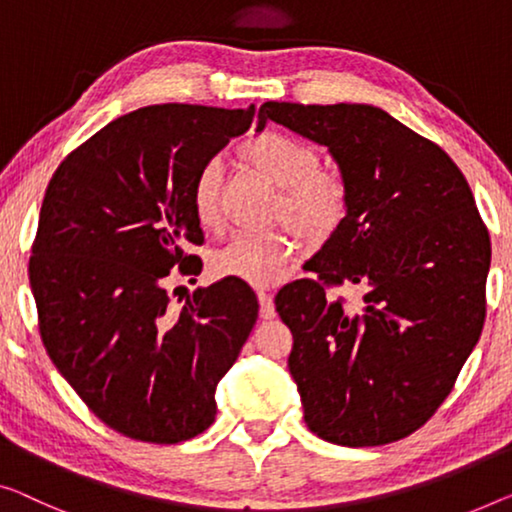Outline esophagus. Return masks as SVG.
I'll return each instance as SVG.
<instances>
[{
  "instance_id": "obj_1",
  "label": "esophagus",
  "mask_w": 512,
  "mask_h": 512,
  "mask_svg": "<svg viewBox=\"0 0 512 512\" xmlns=\"http://www.w3.org/2000/svg\"><path fill=\"white\" fill-rule=\"evenodd\" d=\"M259 299V317L262 319H273L276 317V305H273V299L266 292H257Z\"/></svg>"
}]
</instances>
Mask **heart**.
Listing matches in <instances>:
<instances>
[{
  "instance_id": "obj_1",
  "label": "heart",
  "mask_w": 512,
  "mask_h": 512,
  "mask_svg": "<svg viewBox=\"0 0 512 512\" xmlns=\"http://www.w3.org/2000/svg\"><path fill=\"white\" fill-rule=\"evenodd\" d=\"M239 160L280 188L273 220L285 223L305 246H322L345 223L349 202L345 179L338 172L317 167V151L310 144L264 133L241 144ZM220 181L223 172L218 160H209L197 170L190 186V207L202 230H213L220 220ZM292 250L285 232L239 234L211 257V271L218 278L273 287L285 273Z\"/></svg>"
}]
</instances>
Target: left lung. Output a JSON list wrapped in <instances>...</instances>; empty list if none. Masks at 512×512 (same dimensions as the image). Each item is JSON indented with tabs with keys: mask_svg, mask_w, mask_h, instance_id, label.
Returning a JSON list of instances; mask_svg holds the SVG:
<instances>
[{
	"mask_svg": "<svg viewBox=\"0 0 512 512\" xmlns=\"http://www.w3.org/2000/svg\"><path fill=\"white\" fill-rule=\"evenodd\" d=\"M266 121L329 151L347 186L340 230L310 259L319 280L276 296L287 358L317 437L361 448L418 430L451 393L485 322L490 234L437 144L365 103H264ZM364 289L354 306L326 284Z\"/></svg>",
	"mask_w": 512,
	"mask_h": 512,
	"instance_id": "1",
	"label": "left lung"
}]
</instances>
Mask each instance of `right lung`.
Returning <instances> with one entry per match:
<instances>
[{
    "instance_id": "right-lung-1",
    "label": "right lung",
    "mask_w": 512,
    "mask_h": 512,
    "mask_svg": "<svg viewBox=\"0 0 512 512\" xmlns=\"http://www.w3.org/2000/svg\"><path fill=\"white\" fill-rule=\"evenodd\" d=\"M246 110L149 105L110 121L45 190L29 282L41 338L75 393L112 430L179 444L216 418V388L257 322V299L218 280L170 308L183 246L204 241L190 207L197 170L253 124Z\"/></svg>"
}]
</instances>
